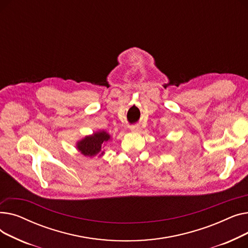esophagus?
<instances>
[{
	"instance_id": "esophagus-1",
	"label": "esophagus",
	"mask_w": 248,
	"mask_h": 248,
	"mask_svg": "<svg viewBox=\"0 0 248 248\" xmlns=\"http://www.w3.org/2000/svg\"><path fill=\"white\" fill-rule=\"evenodd\" d=\"M131 131L133 133H139V132H140V126L139 124H134L131 126Z\"/></svg>"
}]
</instances>
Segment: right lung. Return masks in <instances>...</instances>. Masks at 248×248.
<instances>
[{"label": "right lung", "mask_w": 248, "mask_h": 248, "mask_svg": "<svg viewBox=\"0 0 248 248\" xmlns=\"http://www.w3.org/2000/svg\"><path fill=\"white\" fill-rule=\"evenodd\" d=\"M109 135L106 132H101L98 134H94V136L86 137L82 140L78 142V150L81 151L84 155H89L93 157L94 155H97L106 145V141L109 140ZM102 154V153H101Z\"/></svg>", "instance_id": "right-lung-1"}]
</instances>
